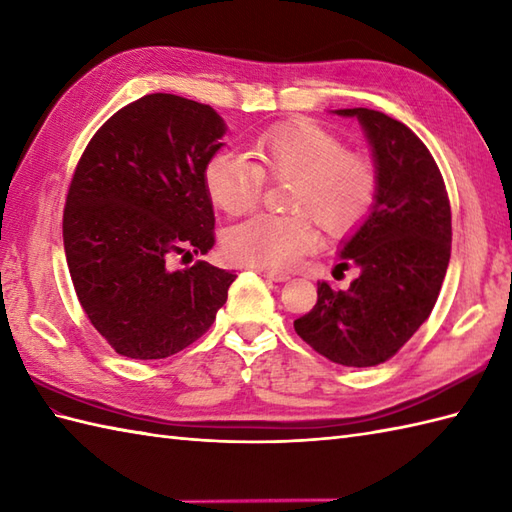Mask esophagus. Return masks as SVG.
Masks as SVG:
<instances>
[{"instance_id": "esophagus-1", "label": "esophagus", "mask_w": 512, "mask_h": 512, "mask_svg": "<svg viewBox=\"0 0 512 512\" xmlns=\"http://www.w3.org/2000/svg\"><path fill=\"white\" fill-rule=\"evenodd\" d=\"M261 277L264 279H270V281H277V283H283V281H288L290 277L288 275H283V272H275V270H266V268H259L257 270Z\"/></svg>"}]
</instances>
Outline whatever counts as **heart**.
Instances as JSON below:
<instances>
[{
    "instance_id": "obj_1",
    "label": "heart",
    "mask_w": 512,
    "mask_h": 512,
    "mask_svg": "<svg viewBox=\"0 0 512 512\" xmlns=\"http://www.w3.org/2000/svg\"><path fill=\"white\" fill-rule=\"evenodd\" d=\"M253 163L220 150L207 161L202 183L213 207L227 216L253 211L264 185L290 183V216H253L229 229L233 259L266 270H288L318 244V227L331 237L362 227L377 198L375 163L347 150L338 135L310 120L279 124L251 146Z\"/></svg>"
}]
</instances>
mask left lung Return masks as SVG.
I'll return each instance as SVG.
<instances>
[{"label": "left lung", "instance_id": "left-lung-1", "mask_svg": "<svg viewBox=\"0 0 512 512\" xmlns=\"http://www.w3.org/2000/svg\"><path fill=\"white\" fill-rule=\"evenodd\" d=\"M336 113L364 128L377 198L340 248L338 266H358L360 277L349 290L318 283L316 305L294 329L327 360L362 368L390 360L432 314L451 255V207L434 157L406 124L371 109Z\"/></svg>", "mask_w": 512, "mask_h": 512}]
</instances>
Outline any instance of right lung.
Listing matches in <instances>:
<instances>
[{
    "instance_id": "obj_1",
    "label": "right lung",
    "mask_w": 512,
    "mask_h": 512,
    "mask_svg": "<svg viewBox=\"0 0 512 512\" xmlns=\"http://www.w3.org/2000/svg\"><path fill=\"white\" fill-rule=\"evenodd\" d=\"M224 133L209 104L150 93L106 120L76 165L63 213L69 275L91 325L126 358L183 351L227 303L233 272L165 264L216 244L202 172Z\"/></svg>"
}]
</instances>
